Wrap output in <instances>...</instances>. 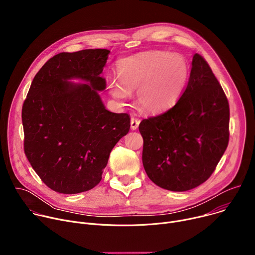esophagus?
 <instances>
[{
  "mask_svg": "<svg viewBox=\"0 0 255 255\" xmlns=\"http://www.w3.org/2000/svg\"><path fill=\"white\" fill-rule=\"evenodd\" d=\"M139 123H140V120H139V119L132 117V118H131V122H130V124H131V129H132V130H136V129L138 128V126H139Z\"/></svg>",
  "mask_w": 255,
  "mask_h": 255,
  "instance_id": "obj_1",
  "label": "esophagus"
}]
</instances>
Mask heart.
<instances>
[{"instance_id": "obj_1", "label": "heart", "mask_w": 255, "mask_h": 255, "mask_svg": "<svg viewBox=\"0 0 255 255\" xmlns=\"http://www.w3.org/2000/svg\"><path fill=\"white\" fill-rule=\"evenodd\" d=\"M118 77L109 79V90L124 103L136 91V103L144 112L161 113L173 107L183 95L190 77V65L179 53L148 50L122 58Z\"/></svg>"}]
</instances>
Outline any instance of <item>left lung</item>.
Wrapping results in <instances>:
<instances>
[{"mask_svg":"<svg viewBox=\"0 0 255 255\" xmlns=\"http://www.w3.org/2000/svg\"><path fill=\"white\" fill-rule=\"evenodd\" d=\"M229 104L207 61L193 57L188 86L165 113L144 119L142 162L153 183L185 192L211 176L229 141Z\"/></svg>","mask_w":255,"mask_h":255,"instance_id":"8db88e82","label":"left lung"}]
</instances>
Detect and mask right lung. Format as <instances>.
<instances>
[{
	"label": "right lung",
	"mask_w": 255,
	"mask_h": 255,
	"mask_svg": "<svg viewBox=\"0 0 255 255\" xmlns=\"http://www.w3.org/2000/svg\"><path fill=\"white\" fill-rule=\"evenodd\" d=\"M109 53L85 49L54 55L36 74L24 101L25 154L43 183L57 193L95 188L113 147L129 132V115L108 111L98 93L106 89L101 74Z\"/></svg>",
	"instance_id": "right-lung-1"
}]
</instances>
